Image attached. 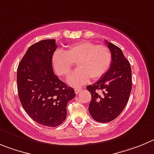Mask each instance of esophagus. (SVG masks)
<instances>
[{"instance_id": "esophagus-1", "label": "esophagus", "mask_w": 154, "mask_h": 154, "mask_svg": "<svg viewBox=\"0 0 154 154\" xmlns=\"http://www.w3.org/2000/svg\"><path fill=\"white\" fill-rule=\"evenodd\" d=\"M74 91H75L76 94H79L80 91H81V89H80V88H75V89H74Z\"/></svg>"}]
</instances>
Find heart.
I'll list each match as a JSON object with an SVG mask.
<instances>
[{"label": "heart", "instance_id": "obj_1", "mask_svg": "<svg viewBox=\"0 0 154 154\" xmlns=\"http://www.w3.org/2000/svg\"><path fill=\"white\" fill-rule=\"evenodd\" d=\"M77 63V70L72 73L67 82L80 87L89 80H97L110 69L112 54L105 45H97L90 41H80L72 44L65 51H56L52 56V65L58 75H68Z\"/></svg>", "mask_w": 154, "mask_h": 154}]
</instances>
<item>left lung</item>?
Returning <instances> with one entry per match:
<instances>
[{"mask_svg": "<svg viewBox=\"0 0 154 154\" xmlns=\"http://www.w3.org/2000/svg\"><path fill=\"white\" fill-rule=\"evenodd\" d=\"M106 44L112 54L111 66L96 83L87 87L91 94L89 112L100 123H108L118 117L125 108L132 89L128 60L120 48L106 41Z\"/></svg>", "mask_w": 154, "mask_h": 154, "instance_id": "1", "label": "left lung"}]
</instances>
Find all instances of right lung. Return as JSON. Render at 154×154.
<instances>
[{"label":"right lung","instance_id":"obj_1","mask_svg":"<svg viewBox=\"0 0 154 154\" xmlns=\"http://www.w3.org/2000/svg\"><path fill=\"white\" fill-rule=\"evenodd\" d=\"M56 40H43L27 49L19 63L17 85L22 106L37 124L54 127L67 117V103L76 94L54 73Z\"/></svg>","mask_w":154,"mask_h":154}]
</instances>
